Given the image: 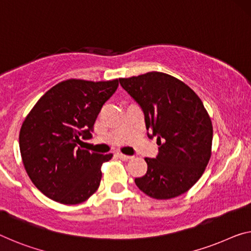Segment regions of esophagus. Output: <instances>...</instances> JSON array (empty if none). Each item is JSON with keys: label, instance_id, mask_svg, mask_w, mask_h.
<instances>
[{"label": "esophagus", "instance_id": "obj_1", "mask_svg": "<svg viewBox=\"0 0 251 251\" xmlns=\"http://www.w3.org/2000/svg\"><path fill=\"white\" fill-rule=\"evenodd\" d=\"M117 156H118L119 158H120L121 160H129L130 158H131L130 156H128V155H123V153H121V152H118Z\"/></svg>", "mask_w": 251, "mask_h": 251}]
</instances>
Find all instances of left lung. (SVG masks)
<instances>
[{"label":"left lung","instance_id":"1","mask_svg":"<svg viewBox=\"0 0 251 251\" xmlns=\"http://www.w3.org/2000/svg\"><path fill=\"white\" fill-rule=\"evenodd\" d=\"M123 90L141 107L148 137H157L158 155L145 158L147 173L134 179L150 198L167 200L184 194L205 171L213 128L195 92L159 72L120 78Z\"/></svg>","mask_w":251,"mask_h":251}]
</instances>
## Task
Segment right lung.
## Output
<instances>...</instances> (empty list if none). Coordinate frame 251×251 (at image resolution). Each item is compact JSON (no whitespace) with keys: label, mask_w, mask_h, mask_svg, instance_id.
<instances>
[{"label":"right lung","mask_w":251,"mask_h":251,"mask_svg":"<svg viewBox=\"0 0 251 251\" xmlns=\"http://www.w3.org/2000/svg\"><path fill=\"white\" fill-rule=\"evenodd\" d=\"M120 79L90 82L67 79L42 95L22 123L19 145L23 165L38 190L63 204H78L101 183V166L112 153L77 148L92 138L103 104Z\"/></svg>","instance_id":"add662e5"}]
</instances>
